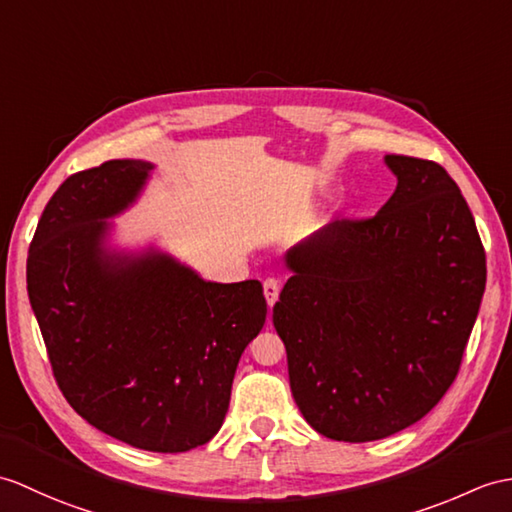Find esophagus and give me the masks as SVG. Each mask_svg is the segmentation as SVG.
Segmentation results:
<instances>
[{
  "label": "esophagus",
  "instance_id": "esophagus-1",
  "mask_svg": "<svg viewBox=\"0 0 512 512\" xmlns=\"http://www.w3.org/2000/svg\"><path fill=\"white\" fill-rule=\"evenodd\" d=\"M264 294H266V301L268 307H272L279 299V281L277 279H266L264 281Z\"/></svg>",
  "mask_w": 512,
  "mask_h": 512
}]
</instances>
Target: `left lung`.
<instances>
[{
	"label": "left lung",
	"mask_w": 512,
	"mask_h": 512,
	"mask_svg": "<svg viewBox=\"0 0 512 512\" xmlns=\"http://www.w3.org/2000/svg\"><path fill=\"white\" fill-rule=\"evenodd\" d=\"M384 163L395 194L371 220L331 222L290 248V279L272 307L292 397L331 441H379L443 399L486 285L454 178L434 161Z\"/></svg>",
	"instance_id": "1"
}]
</instances>
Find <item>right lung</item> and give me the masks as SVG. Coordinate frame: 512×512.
<instances>
[{"mask_svg": "<svg viewBox=\"0 0 512 512\" xmlns=\"http://www.w3.org/2000/svg\"><path fill=\"white\" fill-rule=\"evenodd\" d=\"M154 163L113 159L69 176L28 253V296L52 371L82 419L137 449L209 443L237 362L266 323L257 279L218 283L157 244H117Z\"/></svg>", "mask_w": 512, "mask_h": 512, "instance_id": "1", "label": "right lung"}]
</instances>
